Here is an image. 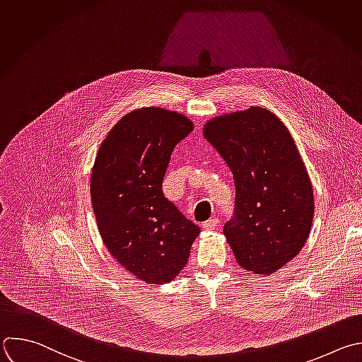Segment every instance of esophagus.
Returning a JSON list of instances; mask_svg holds the SVG:
<instances>
[{"label":"esophagus","instance_id":"esophagus-1","mask_svg":"<svg viewBox=\"0 0 362 362\" xmlns=\"http://www.w3.org/2000/svg\"><path fill=\"white\" fill-rule=\"evenodd\" d=\"M217 223H218L217 218H209L207 221L203 223V228H204V230H214L216 226H217Z\"/></svg>","mask_w":362,"mask_h":362}]
</instances>
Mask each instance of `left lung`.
Here are the masks:
<instances>
[{"label":"left lung","mask_w":362,"mask_h":362,"mask_svg":"<svg viewBox=\"0 0 362 362\" xmlns=\"http://www.w3.org/2000/svg\"><path fill=\"white\" fill-rule=\"evenodd\" d=\"M203 135L234 177L235 214L223 233L235 262L276 273L301 252L314 218L313 185L290 131L255 105L211 117Z\"/></svg>","instance_id":"obj_1"}]
</instances>
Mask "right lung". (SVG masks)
<instances>
[{"instance_id": "right-lung-1", "label": "right lung", "mask_w": 362, "mask_h": 362, "mask_svg": "<svg viewBox=\"0 0 362 362\" xmlns=\"http://www.w3.org/2000/svg\"><path fill=\"white\" fill-rule=\"evenodd\" d=\"M192 131L183 113L135 109L109 131L92 166L90 200L103 245L148 284L175 280L200 233L162 192L172 151Z\"/></svg>"}]
</instances>
